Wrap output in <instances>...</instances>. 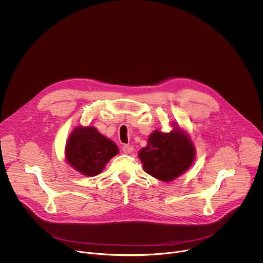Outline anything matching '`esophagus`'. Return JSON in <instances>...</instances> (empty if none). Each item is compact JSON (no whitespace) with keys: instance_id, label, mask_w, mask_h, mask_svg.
Segmentation results:
<instances>
[{"instance_id":"esophagus-1","label":"esophagus","mask_w":263,"mask_h":263,"mask_svg":"<svg viewBox=\"0 0 263 263\" xmlns=\"http://www.w3.org/2000/svg\"><path fill=\"white\" fill-rule=\"evenodd\" d=\"M122 150H123L124 153H126V154H130V153L134 151V147L128 146V145H124V146L122 147Z\"/></svg>"}]
</instances>
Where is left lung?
Returning <instances> with one entry per match:
<instances>
[{
    "mask_svg": "<svg viewBox=\"0 0 263 263\" xmlns=\"http://www.w3.org/2000/svg\"><path fill=\"white\" fill-rule=\"evenodd\" d=\"M172 130H154L147 146L139 152L144 171L163 182H170L184 174L195 160V146L190 135L178 123L172 122Z\"/></svg>",
    "mask_w": 263,
    "mask_h": 263,
    "instance_id": "left-lung-1",
    "label": "left lung"
}]
</instances>
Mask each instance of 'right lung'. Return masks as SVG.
Wrapping results in <instances>:
<instances>
[{"instance_id":"add662e5","label":"right lung","mask_w":263,"mask_h":263,"mask_svg":"<svg viewBox=\"0 0 263 263\" xmlns=\"http://www.w3.org/2000/svg\"><path fill=\"white\" fill-rule=\"evenodd\" d=\"M119 152L116 144L92 125L76 126L66 142L68 164L84 176L93 177L103 171Z\"/></svg>"}]
</instances>
